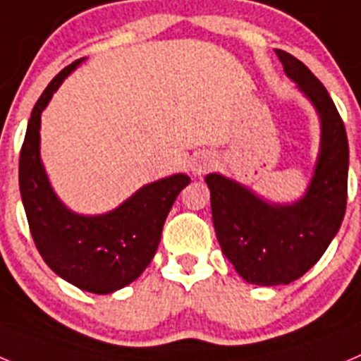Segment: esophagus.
<instances>
[{"mask_svg": "<svg viewBox=\"0 0 361 361\" xmlns=\"http://www.w3.org/2000/svg\"><path fill=\"white\" fill-rule=\"evenodd\" d=\"M213 164H215V161H213V157L209 153H199V155L193 159V162H191V173L204 175L206 171L212 170Z\"/></svg>", "mask_w": 361, "mask_h": 361, "instance_id": "esophagus-1", "label": "esophagus"}]
</instances>
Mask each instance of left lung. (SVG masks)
Instances as JSON below:
<instances>
[{"mask_svg": "<svg viewBox=\"0 0 361 361\" xmlns=\"http://www.w3.org/2000/svg\"><path fill=\"white\" fill-rule=\"evenodd\" d=\"M275 52L286 75L320 116V153L304 197L291 204L266 202L237 180L206 175L222 253L245 282L257 286L291 283L304 276L338 233L347 206L349 142L342 117L304 63L283 50Z\"/></svg>", "mask_w": 361, "mask_h": 361, "instance_id": "left-lung-1", "label": "left lung"}]
</instances>
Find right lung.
<instances>
[{"instance_id": "add662e5", "label": "right lung", "mask_w": 361, "mask_h": 361, "mask_svg": "<svg viewBox=\"0 0 361 361\" xmlns=\"http://www.w3.org/2000/svg\"><path fill=\"white\" fill-rule=\"evenodd\" d=\"M81 61L57 73L32 110L19 153V190L32 238L47 266L82 291L108 295L139 279L152 262L166 216L190 177L177 173L146 184L104 215H79L57 199L39 155L41 114Z\"/></svg>"}]
</instances>
